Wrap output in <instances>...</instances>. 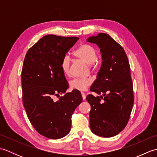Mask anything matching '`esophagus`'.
I'll return each instance as SVG.
<instances>
[{"mask_svg":"<svg viewBox=\"0 0 157 157\" xmlns=\"http://www.w3.org/2000/svg\"><path fill=\"white\" fill-rule=\"evenodd\" d=\"M81 94H82V96L83 100H85V99H86V94H85V93L82 92Z\"/></svg>","mask_w":157,"mask_h":157,"instance_id":"34e87169","label":"esophagus"}]
</instances>
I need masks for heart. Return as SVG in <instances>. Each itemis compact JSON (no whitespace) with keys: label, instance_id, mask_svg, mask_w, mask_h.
Masks as SVG:
<instances>
[{"label":"heart","instance_id":"b5f03b06","mask_svg":"<svg viewBox=\"0 0 157 157\" xmlns=\"http://www.w3.org/2000/svg\"><path fill=\"white\" fill-rule=\"evenodd\" d=\"M74 56L86 64L89 65V67L92 71H96L98 69V65L96 62L97 59V51L90 44H84L81 45L74 52ZM61 67L65 75H68L70 69V59L68 56H65L61 60ZM92 84L90 79H74L70 82V87L72 89L79 91H83Z\"/></svg>","mask_w":157,"mask_h":157}]
</instances>
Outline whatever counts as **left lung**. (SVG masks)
<instances>
[{
    "label": "left lung",
    "instance_id": "obj_1",
    "mask_svg": "<svg viewBox=\"0 0 157 157\" xmlns=\"http://www.w3.org/2000/svg\"><path fill=\"white\" fill-rule=\"evenodd\" d=\"M87 41L99 46L102 59L97 79L90 88L102 96L86 97L91 106L90 125L96 135L113 137L125 128L134 105L129 61L122 46L107 34L99 33Z\"/></svg>",
    "mask_w": 157,
    "mask_h": 157
}]
</instances>
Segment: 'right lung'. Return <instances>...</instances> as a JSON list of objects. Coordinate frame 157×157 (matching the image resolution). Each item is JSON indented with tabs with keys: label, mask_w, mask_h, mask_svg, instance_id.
I'll list each match as a JSON object with an SVG mask.
<instances>
[{
	"label": "right lung",
	"mask_w": 157,
	"mask_h": 157,
	"mask_svg": "<svg viewBox=\"0 0 157 157\" xmlns=\"http://www.w3.org/2000/svg\"><path fill=\"white\" fill-rule=\"evenodd\" d=\"M78 37L47 35L26 53L21 71L22 101L27 116L40 134L49 139L64 137L71 130V116L82 101L81 93H65L68 83L61 63Z\"/></svg>",
	"instance_id": "right-lung-1"
}]
</instances>
